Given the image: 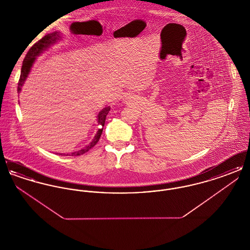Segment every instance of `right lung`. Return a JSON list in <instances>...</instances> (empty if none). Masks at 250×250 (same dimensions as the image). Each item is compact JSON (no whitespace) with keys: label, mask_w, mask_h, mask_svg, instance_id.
<instances>
[{"label":"right lung","mask_w":250,"mask_h":250,"mask_svg":"<svg viewBox=\"0 0 250 250\" xmlns=\"http://www.w3.org/2000/svg\"><path fill=\"white\" fill-rule=\"evenodd\" d=\"M62 34L60 32H53V33H50L48 34L44 37H42L39 41H37L36 44L34 46H32L31 48L29 49V51L27 52L26 56L23 60V62H22V67H21V77H20V81H19V83H18V93L20 94L21 92V88L23 86L24 83L26 81V79L28 78V75L30 74L31 69H32V66L35 62L36 58L41 54L43 53L46 49H48V48H50V46L54 45L55 43H57L59 40L62 39ZM110 110V107L107 106V107H104L102 110L99 111L98 115H97V123L99 125H101V128H99L98 131L96 132L95 134V138L93 139V141L91 143H89V145L85 146L83 149L80 150V151H77V152H74L71 154H67L66 155H74V156H77V155H83L86 152H88L91 148H93L95 146V144L97 143V142L99 141L100 139V136L102 134V131H103V126L105 125V120L107 117V113L108 111ZM59 155H64L65 154H59Z\"/></svg>","instance_id":"right-lung-1"}]
</instances>
